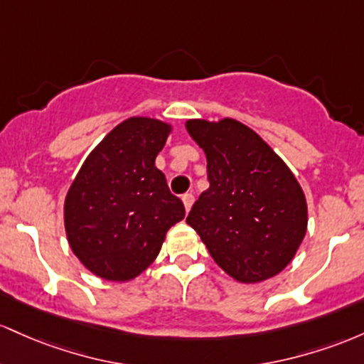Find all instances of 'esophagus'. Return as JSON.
Returning <instances> with one entry per match:
<instances>
[{"label": "esophagus", "instance_id": "esophagus-1", "mask_svg": "<svg viewBox=\"0 0 364 364\" xmlns=\"http://www.w3.org/2000/svg\"><path fill=\"white\" fill-rule=\"evenodd\" d=\"M182 201H183V206H186V211H189L191 208H193V204H194V196L189 194V193L183 194Z\"/></svg>", "mask_w": 364, "mask_h": 364}]
</instances>
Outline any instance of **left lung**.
Segmentation results:
<instances>
[{
  "mask_svg": "<svg viewBox=\"0 0 364 364\" xmlns=\"http://www.w3.org/2000/svg\"><path fill=\"white\" fill-rule=\"evenodd\" d=\"M186 127L206 154L210 181L187 223L235 280L256 284L280 273L308 225L304 193L292 171L255 130L232 118L189 120Z\"/></svg>",
  "mask_w": 364,
  "mask_h": 364,
  "instance_id": "left-lung-1",
  "label": "left lung"
}]
</instances>
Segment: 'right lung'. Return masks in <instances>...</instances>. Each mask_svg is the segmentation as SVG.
<instances>
[{
	"instance_id": "obj_1",
	"label": "right lung",
	"mask_w": 364,
	"mask_h": 364,
	"mask_svg": "<svg viewBox=\"0 0 364 364\" xmlns=\"http://www.w3.org/2000/svg\"><path fill=\"white\" fill-rule=\"evenodd\" d=\"M170 125L146 117L122 122L84 161L65 199L73 255L105 280L137 277L160 252L166 232L186 216L154 166Z\"/></svg>"
}]
</instances>
